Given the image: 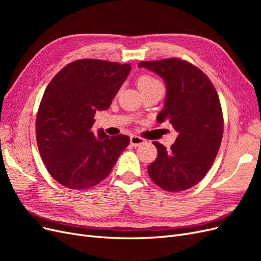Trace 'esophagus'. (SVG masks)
Masks as SVG:
<instances>
[{"label":"esophagus","mask_w":261,"mask_h":261,"mask_svg":"<svg viewBox=\"0 0 261 261\" xmlns=\"http://www.w3.org/2000/svg\"><path fill=\"white\" fill-rule=\"evenodd\" d=\"M145 143V139L141 138L136 135H132L130 136V145L134 147H138L140 145H143Z\"/></svg>","instance_id":"34e87169"}]
</instances>
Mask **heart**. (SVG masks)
<instances>
[{
  "label": "heart",
  "mask_w": 261,
  "mask_h": 261,
  "mask_svg": "<svg viewBox=\"0 0 261 261\" xmlns=\"http://www.w3.org/2000/svg\"><path fill=\"white\" fill-rule=\"evenodd\" d=\"M155 86H160L159 82L155 78L149 76V75H141L137 80V87L141 92H145L146 90L153 88Z\"/></svg>",
  "instance_id": "heart-1"
}]
</instances>
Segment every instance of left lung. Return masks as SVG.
Instances as JSON below:
<instances>
[{
    "mask_svg": "<svg viewBox=\"0 0 261 261\" xmlns=\"http://www.w3.org/2000/svg\"><path fill=\"white\" fill-rule=\"evenodd\" d=\"M138 66L164 81L167 97L156 121L170 122L178 133L170 149L154 141L158 155L148 174L164 191H185L199 183L218 154L223 136L219 96L209 78L186 61L172 58Z\"/></svg>",
    "mask_w": 261,
    "mask_h": 261,
    "instance_id": "left-lung-1",
    "label": "left lung"
}]
</instances>
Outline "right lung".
<instances>
[{"label":"right lung","instance_id":"add662e5","mask_svg":"<svg viewBox=\"0 0 261 261\" xmlns=\"http://www.w3.org/2000/svg\"><path fill=\"white\" fill-rule=\"evenodd\" d=\"M129 72V64L78 60L46 87L36 120L37 144L46 170L66 188L99 184L129 145V137L122 134L92 132L94 114L110 108Z\"/></svg>","mask_w":261,"mask_h":261}]
</instances>
